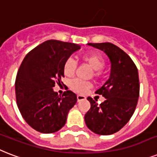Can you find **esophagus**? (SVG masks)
<instances>
[{"instance_id": "esophagus-1", "label": "esophagus", "mask_w": 157, "mask_h": 157, "mask_svg": "<svg viewBox=\"0 0 157 157\" xmlns=\"http://www.w3.org/2000/svg\"><path fill=\"white\" fill-rule=\"evenodd\" d=\"M86 99L84 96H82V95H78L77 96V101H83Z\"/></svg>"}]
</instances>
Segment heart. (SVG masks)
<instances>
[{"label":"heart","mask_w":157,"mask_h":157,"mask_svg":"<svg viewBox=\"0 0 157 157\" xmlns=\"http://www.w3.org/2000/svg\"><path fill=\"white\" fill-rule=\"evenodd\" d=\"M82 59L85 64H87L92 70H94V73H93L94 76H98L99 75L98 70H101L105 66L104 58L100 54L95 53V52L83 55L82 56ZM75 69H76V63L75 60L72 58H68L64 64L65 75L67 76H71L74 75ZM70 87L78 93H84L90 87V84L87 82L75 79L70 82Z\"/></svg>","instance_id":"1"}]
</instances>
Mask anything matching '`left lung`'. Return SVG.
I'll return each instance as SVG.
<instances>
[{
    "instance_id": "8db88e82",
    "label": "left lung",
    "mask_w": 157,
    "mask_h": 157,
    "mask_svg": "<svg viewBox=\"0 0 157 157\" xmlns=\"http://www.w3.org/2000/svg\"><path fill=\"white\" fill-rule=\"evenodd\" d=\"M102 51L110 62V75L101 87L96 91L105 100L98 105L87 98L91 108L84 116L87 127L100 135L116 133L129 121L139 98L138 69L130 57L117 46L110 43H87Z\"/></svg>"
}]
</instances>
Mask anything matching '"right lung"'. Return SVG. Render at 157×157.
<instances>
[{"label":"right lung","mask_w":157,"mask_h":157,"mask_svg":"<svg viewBox=\"0 0 157 157\" xmlns=\"http://www.w3.org/2000/svg\"><path fill=\"white\" fill-rule=\"evenodd\" d=\"M79 49L75 43L48 40L24 57L15 79L16 101L24 120L35 130L52 133L65 124L77 96L68 90L61 97L53 87L65 77V60Z\"/></svg>","instance_id":"right-lung-1"}]
</instances>
